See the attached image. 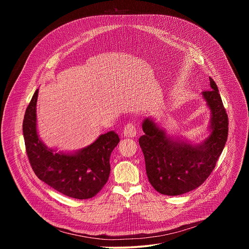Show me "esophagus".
<instances>
[{
  "label": "esophagus",
  "instance_id": "1",
  "mask_svg": "<svg viewBox=\"0 0 249 249\" xmlns=\"http://www.w3.org/2000/svg\"><path fill=\"white\" fill-rule=\"evenodd\" d=\"M123 135L125 137H135L137 135V128L133 123H128L125 125L124 129H123Z\"/></svg>",
  "mask_w": 249,
  "mask_h": 249
}]
</instances>
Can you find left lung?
I'll return each instance as SVG.
<instances>
[{
    "label": "left lung",
    "mask_w": 249,
    "mask_h": 249,
    "mask_svg": "<svg viewBox=\"0 0 249 249\" xmlns=\"http://www.w3.org/2000/svg\"><path fill=\"white\" fill-rule=\"evenodd\" d=\"M209 90L202 92L211 110L209 137L199 145L172 139L151 118L142 124L139 139L150 183L160 193L181 195L199 187L216 166L229 133L227 111L216 83L211 77Z\"/></svg>",
    "instance_id": "obj_1"
}]
</instances>
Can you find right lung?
<instances>
[{
  "label": "right lung",
  "instance_id": "add662e5",
  "mask_svg": "<svg viewBox=\"0 0 249 249\" xmlns=\"http://www.w3.org/2000/svg\"><path fill=\"white\" fill-rule=\"evenodd\" d=\"M37 96L38 89L27 106L22 123L26 154L34 173L66 196L92 198L108 180L109 159L120 141L118 135L114 131L100 135L91 145L74 154L54 153L42 143L37 134Z\"/></svg>",
  "mask_w": 249,
  "mask_h": 249
}]
</instances>
